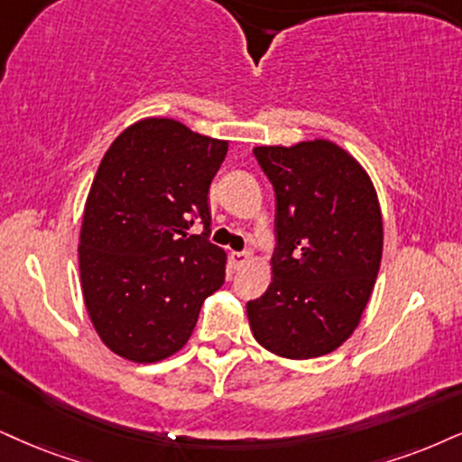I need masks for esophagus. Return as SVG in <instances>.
Returning <instances> with one entry per match:
<instances>
[{"label": "esophagus", "mask_w": 462, "mask_h": 462, "mask_svg": "<svg viewBox=\"0 0 462 462\" xmlns=\"http://www.w3.org/2000/svg\"><path fill=\"white\" fill-rule=\"evenodd\" d=\"M248 259H250V253H231V261H233V265H237V267H242L244 263H248Z\"/></svg>", "instance_id": "34e87169"}]
</instances>
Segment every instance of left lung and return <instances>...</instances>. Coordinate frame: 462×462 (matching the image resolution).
Segmentation results:
<instances>
[{"label":"left lung","instance_id":"1","mask_svg":"<svg viewBox=\"0 0 462 462\" xmlns=\"http://www.w3.org/2000/svg\"><path fill=\"white\" fill-rule=\"evenodd\" d=\"M276 195L272 282L246 304L261 346L289 360L338 349L360 323L383 253L377 190L332 141L259 145Z\"/></svg>","mask_w":462,"mask_h":462}]
</instances>
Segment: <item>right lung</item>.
I'll return each mask as SVG.
<instances>
[{
    "label": "right lung",
    "mask_w": 462,
    "mask_h": 462,
    "mask_svg": "<svg viewBox=\"0 0 462 462\" xmlns=\"http://www.w3.org/2000/svg\"><path fill=\"white\" fill-rule=\"evenodd\" d=\"M229 143L169 117H145L102 156L79 242L88 315L100 340L130 362L178 353L203 301L225 282V250L209 229L208 192Z\"/></svg>",
    "instance_id": "obj_1"
}]
</instances>
